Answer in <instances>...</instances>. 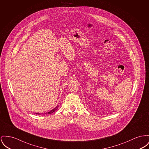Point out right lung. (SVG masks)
<instances>
[{
	"instance_id": "obj_1",
	"label": "right lung",
	"mask_w": 149,
	"mask_h": 149,
	"mask_svg": "<svg viewBox=\"0 0 149 149\" xmlns=\"http://www.w3.org/2000/svg\"><path fill=\"white\" fill-rule=\"evenodd\" d=\"M58 107H59V106L58 105L57 106H56L54 109H52V110H51L49 112H46V113H45V114H46V115H47V114H51V113H53L54 112H55L56 109H58ZM36 114H38V115H40V113H36Z\"/></svg>"
}]
</instances>
